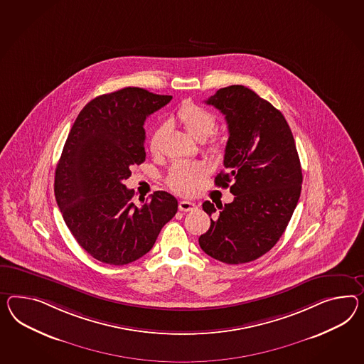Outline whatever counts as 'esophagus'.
<instances>
[{"instance_id":"1","label":"esophagus","mask_w":364,"mask_h":364,"mask_svg":"<svg viewBox=\"0 0 364 364\" xmlns=\"http://www.w3.org/2000/svg\"><path fill=\"white\" fill-rule=\"evenodd\" d=\"M178 208H179V211L188 213V211L196 210V203H193V202H188V200H181V202H179V205H178Z\"/></svg>"}]
</instances>
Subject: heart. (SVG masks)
I'll use <instances>...</instances> for the list:
<instances>
[{
  "label": "heart",
  "mask_w": 364,
  "mask_h": 364,
  "mask_svg": "<svg viewBox=\"0 0 364 364\" xmlns=\"http://www.w3.org/2000/svg\"><path fill=\"white\" fill-rule=\"evenodd\" d=\"M177 122L198 141L207 140L208 150L213 154H219L223 149V139L219 136H211L216 128L218 119L214 113L200 105L193 103L182 104L177 111ZM166 133V125H161L153 132L150 137V150L157 154L161 149V142ZM205 165L199 162H179L168 173V186L179 194H190L196 190V183L205 176Z\"/></svg>",
  "instance_id": "1"
}]
</instances>
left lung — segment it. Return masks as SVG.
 Returning a JSON list of instances; mask_svg holds the SVG:
<instances>
[{
	"label": "left lung",
	"instance_id": "8db88e82",
	"mask_svg": "<svg viewBox=\"0 0 364 364\" xmlns=\"http://www.w3.org/2000/svg\"><path fill=\"white\" fill-rule=\"evenodd\" d=\"M225 116L230 137L215 185L233 200L202 205L211 219L199 245L215 260L244 264L280 240L299 203L302 170L289 125L269 102L244 85L220 88L205 100Z\"/></svg>",
	"mask_w": 364,
	"mask_h": 364
}]
</instances>
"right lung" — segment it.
Segmentation results:
<instances>
[{"label": "right lung", "mask_w": 364, "mask_h": 364, "mask_svg": "<svg viewBox=\"0 0 364 364\" xmlns=\"http://www.w3.org/2000/svg\"><path fill=\"white\" fill-rule=\"evenodd\" d=\"M173 96L127 87L95 97L77 114L56 165V203L84 251L109 265L139 260L177 214V199L156 191L133 203L124 181L146 157V117Z\"/></svg>", "instance_id": "right-lung-1"}]
</instances>
